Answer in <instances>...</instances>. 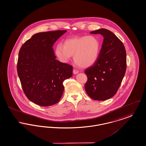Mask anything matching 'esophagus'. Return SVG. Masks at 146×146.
<instances>
[{
  "instance_id": "1",
  "label": "esophagus",
  "mask_w": 146,
  "mask_h": 146,
  "mask_svg": "<svg viewBox=\"0 0 146 146\" xmlns=\"http://www.w3.org/2000/svg\"><path fill=\"white\" fill-rule=\"evenodd\" d=\"M79 73V71L77 70V69H73V73L74 74H77Z\"/></svg>"
}]
</instances>
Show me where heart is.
Instances as JSON below:
<instances>
[{
	"instance_id": "b5f03b06",
	"label": "heart",
	"mask_w": 146,
	"mask_h": 146,
	"mask_svg": "<svg viewBox=\"0 0 146 146\" xmlns=\"http://www.w3.org/2000/svg\"><path fill=\"white\" fill-rule=\"evenodd\" d=\"M100 51V43L93 36L76 37L67 39L63 44L58 43L55 54L60 62L67 63L73 56L74 62L82 68L93 66L97 61Z\"/></svg>"
}]
</instances>
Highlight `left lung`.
Masks as SVG:
<instances>
[{
	"label": "left lung",
	"mask_w": 146,
	"mask_h": 146,
	"mask_svg": "<svg viewBox=\"0 0 146 146\" xmlns=\"http://www.w3.org/2000/svg\"><path fill=\"white\" fill-rule=\"evenodd\" d=\"M102 35L104 41L97 61L85 69L87 94L95 100L110 99L117 93L126 70V52L122 41L105 29L90 32Z\"/></svg>",
	"instance_id": "1"
}]
</instances>
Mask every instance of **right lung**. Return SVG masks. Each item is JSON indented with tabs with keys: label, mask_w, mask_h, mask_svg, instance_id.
I'll list each match as a JSON object with an SVG mask.
<instances>
[{
	"label": "right lung",
	"mask_w": 146,
	"mask_h": 146,
	"mask_svg": "<svg viewBox=\"0 0 146 146\" xmlns=\"http://www.w3.org/2000/svg\"><path fill=\"white\" fill-rule=\"evenodd\" d=\"M66 30L34 35L21 47L17 71L24 93L29 100L48 106L60 100L63 82L72 76V66L56 60L53 45Z\"/></svg>",
	"instance_id": "1"
}]
</instances>
